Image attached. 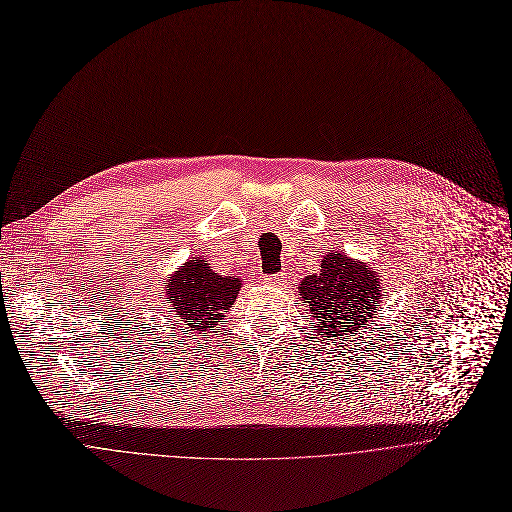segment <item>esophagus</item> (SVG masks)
<instances>
[{"label":"esophagus","instance_id":"esophagus-1","mask_svg":"<svg viewBox=\"0 0 512 512\" xmlns=\"http://www.w3.org/2000/svg\"><path fill=\"white\" fill-rule=\"evenodd\" d=\"M285 279H287V277H285V273H277V275H269V277H265V281H267V283H271V285H273V283H283Z\"/></svg>","mask_w":512,"mask_h":512}]
</instances>
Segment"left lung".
<instances>
[{"instance_id": "1", "label": "left lung", "mask_w": 512, "mask_h": 512, "mask_svg": "<svg viewBox=\"0 0 512 512\" xmlns=\"http://www.w3.org/2000/svg\"><path fill=\"white\" fill-rule=\"evenodd\" d=\"M383 296L379 275L338 251L322 259L318 275H308L300 283L302 304L316 320L318 336L326 340L358 332L373 318Z\"/></svg>"}]
</instances>
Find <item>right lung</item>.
Wrapping results in <instances>:
<instances>
[{
    "label": "right lung",
    "instance_id": "obj_1",
    "mask_svg": "<svg viewBox=\"0 0 512 512\" xmlns=\"http://www.w3.org/2000/svg\"><path fill=\"white\" fill-rule=\"evenodd\" d=\"M241 285L237 277L218 275L204 259L194 257L182 271L172 275L166 302L188 328L206 332L225 318L223 312L235 304Z\"/></svg>",
    "mask_w": 512,
    "mask_h": 512
}]
</instances>
